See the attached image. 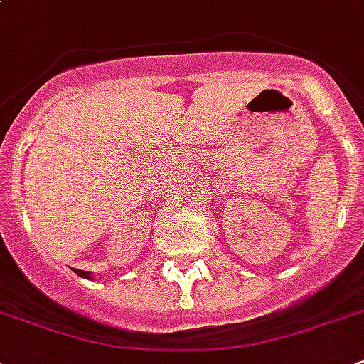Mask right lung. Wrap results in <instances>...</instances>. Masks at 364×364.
I'll return each instance as SVG.
<instances>
[{
  "label": "right lung",
  "instance_id": "1",
  "mask_svg": "<svg viewBox=\"0 0 364 364\" xmlns=\"http://www.w3.org/2000/svg\"><path fill=\"white\" fill-rule=\"evenodd\" d=\"M79 276H82V277H87V279H90V277H92V274H90V272H79Z\"/></svg>",
  "mask_w": 364,
  "mask_h": 364
}]
</instances>
